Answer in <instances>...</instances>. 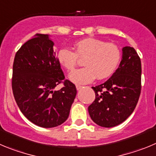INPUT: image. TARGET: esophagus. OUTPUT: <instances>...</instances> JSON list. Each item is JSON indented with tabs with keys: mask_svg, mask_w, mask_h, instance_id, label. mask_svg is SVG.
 <instances>
[{
	"mask_svg": "<svg viewBox=\"0 0 156 156\" xmlns=\"http://www.w3.org/2000/svg\"><path fill=\"white\" fill-rule=\"evenodd\" d=\"M82 88H83V86H81V85H76L77 90H80V89H81Z\"/></svg>",
	"mask_w": 156,
	"mask_h": 156,
	"instance_id": "1",
	"label": "esophagus"
}]
</instances>
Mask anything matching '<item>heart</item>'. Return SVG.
Listing matches in <instances>:
<instances>
[{"label": "heart", "mask_w": 156, "mask_h": 156, "mask_svg": "<svg viewBox=\"0 0 156 156\" xmlns=\"http://www.w3.org/2000/svg\"><path fill=\"white\" fill-rule=\"evenodd\" d=\"M75 52L68 47L58 51L57 60L67 71L75 69L78 58H84V68L70 73L69 79L75 84H87L95 78L102 80L113 75L121 59L117 45L96 38H85L73 44Z\"/></svg>", "instance_id": "obj_1"}]
</instances>
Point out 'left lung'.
<instances>
[{
	"label": "left lung",
	"mask_w": 156,
	"mask_h": 156,
	"mask_svg": "<svg viewBox=\"0 0 156 156\" xmlns=\"http://www.w3.org/2000/svg\"><path fill=\"white\" fill-rule=\"evenodd\" d=\"M141 63L133 47L122 49L119 68L103 84L92 87L95 99L88 106L96 124L113 127L123 123L136 107L141 88Z\"/></svg>",
	"instance_id": "left-lung-1"
}]
</instances>
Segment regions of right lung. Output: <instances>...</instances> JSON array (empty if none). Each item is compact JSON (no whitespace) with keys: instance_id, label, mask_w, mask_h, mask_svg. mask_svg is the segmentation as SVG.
<instances>
[{"instance_id":"obj_1","label":"right lung","mask_w":156,"mask_h":156,"mask_svg":"<svg viewBox=\"0 0 156 156\" xmlns=\"http://www.w3.org/2000/svg\"><path fill=\"white\" fill-rule=\"evenodd\" d=\"M49 35L36 34L15 54L12 91L21 112L36 125L57 127L66 121L76 96V87L65 80ZM64 83L60 90L57 85Z\"/></svg>"}]
</instances>
